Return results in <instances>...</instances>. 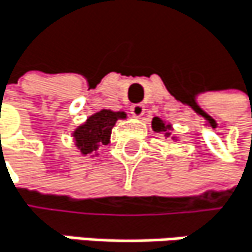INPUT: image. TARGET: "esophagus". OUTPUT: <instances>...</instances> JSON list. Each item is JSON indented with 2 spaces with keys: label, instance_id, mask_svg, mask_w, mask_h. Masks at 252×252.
Listing matches in <instances>:
<instances>
[{
  "label": "esophagus",
  "instance_id": "1",
  "mask_svg": "<svg viewBox=\"0 0 252 252\" xmlns=\"http://www.w3.org/2000/svg\"><path fill=\"white\" fill-rule=\"evenodd\" d=\"M130 112H131L133 116L140 118V116L145 113V106H143V104H133V106L130 107Z\"/></svg>",
  "mask_w": 252,
  "mask_h": 252
}]
</instances>
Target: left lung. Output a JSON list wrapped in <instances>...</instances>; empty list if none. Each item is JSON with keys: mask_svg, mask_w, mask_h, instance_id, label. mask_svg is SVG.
Masks as SVG:
<instances>
[{"mask_svg": "<svg viewBox=\"0 0 252 252\" xmlns=\"http://www.w3.org/2000/svg\"><path fill=\"white\" fill-rule=\"evenodd\" d=\"M152 128H154V131H157V133H164L166 137L170 136V133H169L170 125H166L159 118H154V119H152Z\"/></svg>", "mask_w": 252, "mask_h": 252, "instance_id": "obj_1", "label": "left lung"}]
</instances>
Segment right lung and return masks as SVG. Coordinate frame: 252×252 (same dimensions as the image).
Segmentation results:
<instances>
[{
	"label": "right lung",
	"instance_id": "obj_1",
	"mask_svg": "<svg viewBox=\"0 0 252 252\" xmlns=\"http://www.w3.org/2000/svg\"><path fill=\"white\" fill-rule=\"evenodd\" d=\"M125 116L127 115L124 112H112L106 109L89 116L88 121L73 133V137L80 152L83 155L93 154L98 149L100 145H107L115 122L119 118L124 119Z\"/></svg>",
	"mask_w": 252,
	"mask_h": 252
}]
</instances>
